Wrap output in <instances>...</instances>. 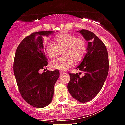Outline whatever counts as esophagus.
Masks as SVG:
<instances>
[{
    "mask_svg": "<svg viewBox=\"0 0 125 125\" xmlns=\"http://www.w3.org/2000/svg\"><path fill=\"white\" fill-rule=\"evenodd\" d=\"M65 73L64 72H62V71H60L59 72V74L61 75H64Z\"/></svg>",
    "mask_w": 125,
    "mask_h": 125,
    "instance_id": "1",
    "label": "esophagus"
}]
</instances>
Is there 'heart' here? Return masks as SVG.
<instances>
[{
    "label": "heart",
    "instance_id": "1",
    "mask_svg": "<svg viewBox=\"0 0 125 125\" xmlns=\"http://www.w3.org/2000/svg\"><path fill=\"white\" fill-rule=\"evenodd\" d=\"M55 44L47 42L44 48L48 56L55 58L59 53V50H62L63 57L56 58L50 62V66L54 69L65 71L73 64V59L80 61L86 52V43L81 38H77L70 34H61L55 37Z\"/></svg>",
    "mask_w": 125,
    "mask_h": 125
}]
</instances>
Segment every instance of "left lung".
Returning a JSON list of instances; mask_svg holds the SVG:
<instances>
[{
	"mask_svg": "<svg viewBox=\"0 0 125 125\" xmlns=\"http://www.w3.org/2000/svg\"><path fill=\"white\" fill-rule=\"evenodd\" d=\"M79 32L88 41L87 53L77 67L85 73H69L67 89L71 96L80 103L93 99L103 86L109 72V58L106 47L100 39L91 31L82 29Z\"/></svg>",
	"mask_w": 125,
	"mask_h": 125,
	"instance_id": "left-lung-1",
	"label": "left lung"
}]
</instances>
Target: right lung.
Returning <instances> with one entry per match:
<instances>
[{"label": "right lung", "mask_w": 125, "mask_h": 125, "mask_svg": "<svg viewBox=\"0 0 125 125\" xmlns=\"http://www.w3.org/2000/svg\"><path fill=\"white\" fill-rule=\"evenodd\" d=\"M53 33L52 31L32 33L22 40L15 53L13 71L19 91L22 98L34 107L43 108L50 104L54 84L59 76L57 69L40 73L48 65L43 36Z\"/></svg>", "instance_id": "1"}]
</instances>
